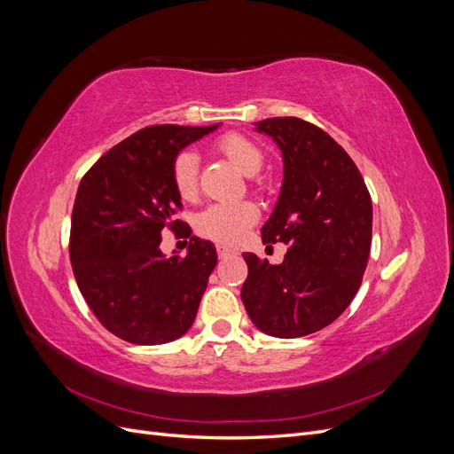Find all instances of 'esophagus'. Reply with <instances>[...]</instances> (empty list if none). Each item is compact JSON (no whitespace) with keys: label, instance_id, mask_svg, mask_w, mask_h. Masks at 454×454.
I'll return each instance as SVG.
<instances>
[{"label":"esophagus","instance_id":"1","mask_svg":"<svg viewBox=\"0 0 454 454\" xmlns=\"http://www.w3.org/2000/svg\"><path fill=\"white\" fill-rule=\"evenodd\" d=\"M217 255L222 257V259H227V257L237 255V252H235V250H231V248H227V246H217Z\"/></svg>","mask_w":454,"mask_h":454}]
</instances>
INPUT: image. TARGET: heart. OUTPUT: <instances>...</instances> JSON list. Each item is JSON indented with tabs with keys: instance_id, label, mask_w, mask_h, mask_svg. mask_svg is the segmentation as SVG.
Returning <instances> with one entry per match:
<instances>
[{
	"instance_id": "b5f03b06",
	"label": "heart",
	"mask_w": 454,
	"mask_h": 454,
	"mask_svg": "<svg viewBox=\"0 0 454 454\" xmlns=\"http://www.w3.org/2000/svg\"><path fill=\"white\" fill-rule=\"evenodd\" d=\"M215 147L219 153H223L246 176L259 174L265 162L263 151L242 134H225L223 138L217 140ZM172 185L176 193L184 200H191L197 195L199 157L193 151H182L174 159ZM255 219L257 212L250 202L212 204L197 215L195 227L202 237H208L215 242L232 244L242 239L244 232L254 225Z\"/></svg>"
}]
</instances>
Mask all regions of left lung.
Instances as JSON below:
<instances>
[{"instance_id":"left-lung-1","label":"left lung","mask_w":454,"mask_h":454,"mask_svg":"<svg viewBox=\"0 0 454 454\" xmlns=\"http://www.w3.org/2000/svg\"><path fill=\"white\" fill-rule=\"evenodd\" d=\"M255 130L277 142L284 182L261 229L263 244H287L280 265L242 254V303L261 332L294 339L335 322L358 294L371 250L373 206L364 177L332 136L297 117H270Z\"/></svg>"}]
</instances>
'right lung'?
Here are the masks:
<instances>
[{
    "label": "right lung",
    "instance_id": "add662e5",
    "mask_svg": "<svg viewBox=\"0 0 454 454\" xmlns=\"http://www.w3.org/2000/svg\"><path fill=\"white\" fill-rule=\"evenodd\" d=\"M217 127H145L104 153L79 184L70 231L79 292L107 332L132 345L170 342L195 322L217 263L214 244L191 237L187 254L172 257L159 244L164 229L184 225L174 219L182 210L174 159Z\"/></svg>",
    "mask_w": 454,
    "mask_h": 454
}]
</instances>
